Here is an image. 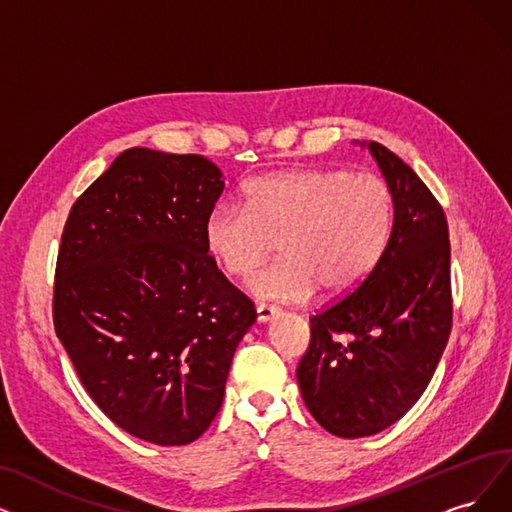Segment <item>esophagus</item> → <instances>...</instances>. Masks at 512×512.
Segmentation results:
<instances>
[{"instance_id": "34e87169", "label": "esophagus", "mask_w": 512, "mask_h": 512, "mask_svg": "<svg viewBox=\"0 0 512 512\" xmlns=\"http://www.w3.org/2000/svg\"><path fill=\"white\" fill-rule=\"evenodd\" d=\"M279 313H281V309H277L275 304H267V302L256 304V315H258V321H260V323L271 321V319L277 317Z\"/></svg>"}]
</instances>
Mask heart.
<instances>
[{
    "mask_svg": "<svg viewBox=\"0 0 512 512\" xmlns=\"http://www.w3.org/2000/svg\"><path fill=\"white\" fill-rule=\"evenodd\" d=\"M395 227V195L376 174L346 168L273 172L250 180L243 206L218 203L203 220V245L231 277L250 275L279 241L281 256L250 279L269 300L353 292L374 273Z\"/></svg>",
    "mask_w": 512,
    "mask_h": 512,
    "instance_id": "obj_1",
    "label": "heart"
}]
</instances>
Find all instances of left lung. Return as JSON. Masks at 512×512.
<instances>
[{"label":"left lung","instance_id":"1","mask_svg":"<svg viewBox=\"0 0 512 512\" xmlns=\"http://www.w3.org/2000/svg\"><path fill=\"white\" fill-rule=\"evenodd\" d=\"M367 149L395 195L391 243L359 288L311 317L296 370L304 405L342 439L376 435L412 410L452 330L441 203L393 151L374 140Z\"/></svg>","mask_w":512,"mask_h":512}]
</instances>
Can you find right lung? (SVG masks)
<instances>
[{
    "instance_id": "right-lung-1",
    "label": "right lung",
    "mask_w": 512,
    "mask_h": 512,
    "mask_svg": "<svg viewBox=\"0 0 512 512\" xmlns=\"http://www.w3.org/2000/svg\"><path fill=\"white\" fill-rule=\"evenodd\" d=\"M220 178L203 155L128 149L79 195L60 237L56 336L105 416L155 445L206 433L256 321L203 245Z\"/></svg>"
}]
</instances>
